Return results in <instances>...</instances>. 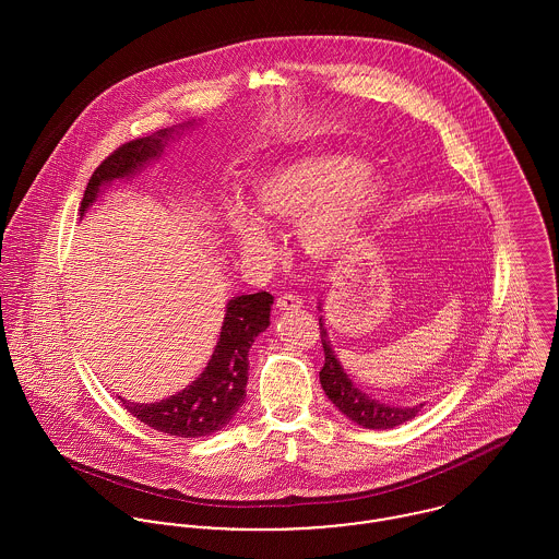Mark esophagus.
I'll return each mask as SVG.
<instances>
[{"label":"esophagus","instance_id":"obj_1","mask_svg":"<svg viewBox=\"0 0 559 559\" xmlns=\"http://www.w3.org/2000/svg\"><path fill=\"white\" fill-rule=\"evenodd\" d=\"M277 308L280 310H299V308H304V301L295 295H280L277 297Z\"/></svg>","mask_w":559,"mask_h":559}]
</instances>
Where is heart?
<instances>
[{"instance_id":"1","label":"heart","mask_w":559,"mask_h":559,"mask_svg":"<svg viewBox=\"0 0 559 559\" xmlns=\"http://www.w3.org/2000/svg\"><path fill=\"white\" fill-rule=\"evenodd\" d=\"M385 193V178L372 165L329 153L277 163L253 182L260 219L273 228L295 226L299 247L320 264L342 262L355 251ZM228 222L247 262L277 260V240L239 204L228 209Z\"/></svg>"}]
</instances>
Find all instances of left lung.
<instances>
[{
    "mask_svg": "<svg viewBox=\"0 0 559 559\" xmlns=\"http://www.w3.org/2000/svg\"><path fill=\"white\" fill-rule=\"evenodd\" d=\"M320 342L324 350V366L320 370V385L331 400L350 421L370 428V430H388L411 421L421 413L426 400L413 402H390L377 396L370 388L355 381L353 374L346 372L344 350H335L331 344L322 317L319 319Z\"/></svg>",
    "mask_w": 559,
    "mask_h": 559,
    "instance_id": "obj_1",
    "label": "left lung"
}]
</instances>
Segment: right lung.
Segmentation results:
<instances>
[{
    "instance_id": "obj_1",
    "label": "right lung",
    "mask_w": 559,
    "mask_h": 559,
    "mask_svg": "<svg viewBox=\"0 0 559 559\" xmlns=\"http://www.w3.org/2000/svg\"><path fill=\"white\" fill-rule=\"evenodd\" d=\"M189 127H193V122L180 124L178 129L185 131ZM174 135H178L174 127L160 129L148 138L120 146L114 155L103 160L90 176L83 191L80 217L114 180L131 178L151 160L159 159L165 144ZM271 306L273 297L269 293L233 297L226 306V317L219 326L215 346L191 377L160 399L148 402H129L122 396L118 399L133 417L174 437L195 439L222 430L230 424L245 402L249 370L247 355L253 340L271 324Z\"/></svg>"
}]
</instances>
